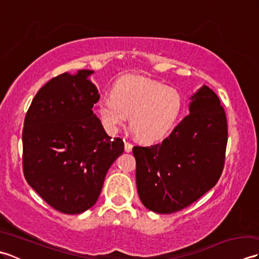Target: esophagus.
I'll return each mask as SVG.
<instances>
[{"mask_svg": "<svg viewBox=\"0 0 259 259\" xmlns=\"http://www.w3.org/2000/svg\"><path fill=\"white\" fill-rule=\"evenodd\" d=\"M124 150H125L126 152H131V151H133V145H131L129 141H125V140H124Z\"/></svg>", "mask_w": 259, "mask_h": 259, "instance_id": "1", "label": "esophagus"}]
</instances>
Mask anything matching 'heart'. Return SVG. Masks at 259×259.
<instances>
[{
    "label": "heart",
    "mask_w": 259,
    "mask_h": 259,
    "mask_svg": "<svg viewBox=\"0 0 259 259\" xmlns=\"http://www.w3.org/2000/svg\"><path fill=\"white\" fill-rule=\"evenodd\" d=\"M183 109L178 90L145 76H123L114 82L111 97L98 103L104 126L118 131L129 114L130 126L148 144L162 140L171 133Z\"/></svg>",
    "instance_id": "obj_1"
}]
</instances>
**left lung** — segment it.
<instances>
[{"label": "left lung", "instance_id": "obj_1", "mask_svg": "<svg viewBox=\"0 0 259 259\" xmlns=\"http://www.w3.org/2000/svg\"><path fill=\"white\" fill-rule=\"evenodd\" d=\"M189 114L161 144L134 147L137 189L151 211L172 213L205 195L221 178L227 146V119L221 100L202 85Z\"/></svg>", "mask_w": 259, "mask_h": 259}]
</instances>
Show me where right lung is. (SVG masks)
I'll use <instances>...</instances> for the list:
<instances>
[{"mask_svg":"<svg viewBox=\"0 0 259 259\" xmlns=\"http://www.w3.org/2000/svg\"><path fill=\"white\" fill-rule=\"evenodd\" d=\"M91 70L51 79L33 98L24 119L23 172L56 210L81 213L100 195L109 168L124 150L93 113L99 92Z\"/></svg>","mask_w":259,"mask_h":259,"instance_id":"right-lung-1","label":"right lung"}]
</instances>
